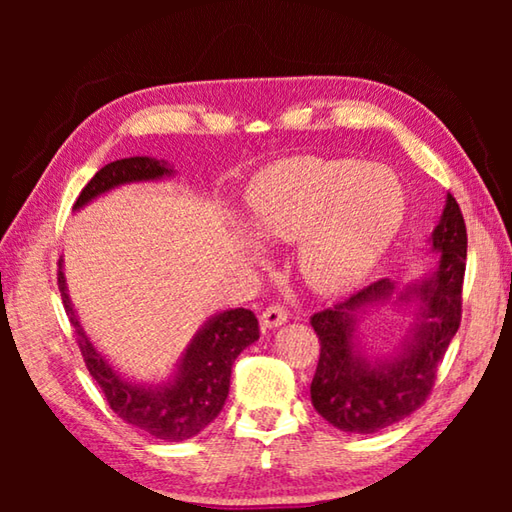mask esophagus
<instances>
[{
    "label": "esophagus",
    "instance_id": "1",
    "mask_svg": "<svg viewBox=\"0 0 512 512\" xmlns=\"http://www.w3.org/2000/svg\"><path fill=\"white\" fill-rule=\"evenodd\" d=\"M289 318V309L284 305H268L264 311H262V325L264 327H280L282 323H287Z\"/></svg>",
    "mask_w": 512,
    "mask_h": 512
}]
</instances>
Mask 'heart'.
<instances>
[{
  "label": "heart",
  "instance_id": "heart-1",
  "mask_svg": "<svg viewBox=\"0 0 512 512\" xmlns=\"http://www.w3.org/2000/svg\"><path fill=\"white\" fill-rule=\"evenodd\" d=\"M250 230L264 244H296L298 273L316 293H341L391 246L404 194L384 167L359 160L291 158L250 185Z\"/></svg>",
  "mask_w": 512,
  "mask_h": 512
}]
</instances>
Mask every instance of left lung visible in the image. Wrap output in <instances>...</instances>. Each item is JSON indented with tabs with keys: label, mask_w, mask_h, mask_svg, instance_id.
<instances>
[{
	"label": "left lung",
	"mask_w": 512,
	"mask_h": 512,
	"mask_svg": "<svg viewBox=\"0 0 512 512\" xmlns=\"http://www.w3.org/2000/svg\"><path fill=\"white\" fill-rule=\"evenodd\" d=\"M440 266L402 300L418 298L420 325L413 341L391 361H368L354 350L357 314L372 302L388 300L395 289L391 280H377L339 305L311 316L320 341L318 366L311 379V402L336 429L375 433L404 420L427 402L438 377V366L461 327L463 277L467 262V230L456 198L447 205L431 235Z\"/></svg>",
	"instance_id": "obj_1"
}]
</instances>
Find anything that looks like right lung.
Returning <instances> with one entry per match:
<instances>
[{
  "label": "right lung",
  "mask_w": 512,
  "mask_h": 512,
  "mask_svg": "<svg viewBox=\"0 0 512 512\" xmlns=\"http://www.w3.org/2000/svg\"><path fill=\"white\" fill-rule=\"evenodd\" d=\"M169 173L171 169L167 162L153 158H124L110 162L94 173V178L83 187L74 203V210H79L94 196L117 185L135 183V180H155L169 176ZM58 289L63 296L69 323L74 327L85 368L99 384L110 409L117 413V418L133 424L153 438L167 440V443H180V440L196 436L221 413L230 391L232 363L250 343L259 339V323L253 311L244 307L223 311L196 334L183 361H180L176 379L160 388H144L121 379L108 366V361L94 350V345L79 325L72 302H69L65 277L60 268Z\"/></svg>",
  "instance_id": "add662e5"
}]
</instances>
